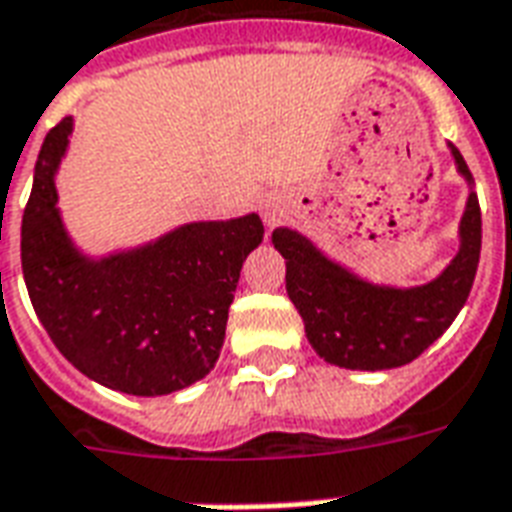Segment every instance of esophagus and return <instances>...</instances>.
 I'll return each instance as SVG.
<instances>
[{"mask_svg": "<svg viewBox=\"0 0 512 512\" xmlns=\"http://www.w3.org/2000/svg\"><path fill=\"white\" fill-rule=\"evenodd\" d=\"M260 214H263V219H266V225H276L279 219L285 217V208H282V203L279 200H263L260 203Z\"/></svg>", "mask_w": 512, "mask_h": 512, "instance_id": "1", "label": "esophagus"}]
</instances>
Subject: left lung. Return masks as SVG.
<instances>
[{"mask_svg":"<svg viewBox=\"0 0 512 512\" xmlns=\"http://www.w3.org/2000/svg\"><path fill=\"white\" fill-rule=\"evenodd\" d=\"M450 154L472 187L461 151L450 146ZM480 236V203L469 192L456 257L437 279L420 287L372 285L290 227H276L271 241L285 257L287 295L304 320L314 352L342 369L382 372L415 361L456 320L478 274Z\"/></svg>","mask_w":512,"mask_h":512,"instance_id":"left-lung-1","label":"left lung"}]
</instances>
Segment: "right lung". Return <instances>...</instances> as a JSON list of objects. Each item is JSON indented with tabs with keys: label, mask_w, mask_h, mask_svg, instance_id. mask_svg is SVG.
Listing matches in <instances>:
<instances>
[{
	"label": "right lung",
	"mask_w": 512,
	"mask_h": 512,
	"mask_svg": "<svg viewBox=\"0 0 512 512\" xmlns=\"http://www.w3.org/2000/svg\"><path fill=\"white\" fill-rule=\"evenodd\" d=\"M73 132H48L21 225V268L40 323L89 380L130 396H165L203 380L225 342L246 255L263 241L257 214L189 222L138 249L92 260L56 208V168Z\"/></svg>",
	"instance_id": "right-lung-1"
}]
</instances>
